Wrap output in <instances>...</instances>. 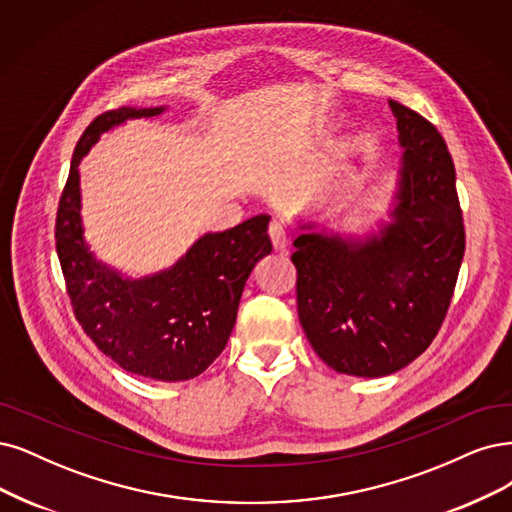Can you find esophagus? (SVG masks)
I'll use <instances>...</instances> for the list:
<instances>
[{
  "mask_svg": "<svg viewBox=\"0 0 512 512\" xmlns=\"http://www.w3.org/2000/svg\"><path fill=\"white\" fill-rule=\"evenodd\" d=\"M268 234H270L274 251H287V246H289V232H287L285 225H282V223H272Z\"/></svg>",
  "mask_w": 512,
  "mask_h": 512,
  "instance_id": "esophagus-1",
  "label": "esophagus"
}]
</instances>
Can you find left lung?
Wrapping results in <instances>:
<instances>
[{
  "label": "left lung",
  "mask_w": 512,
  "mask_h": 512,
  "mask_svg": "<svg viewBox=\"0 0 512 512\" xmlns=\"http://www.w3.org/2000/svg\"><path fill=\"white\" fill-rule=\"evenodd\" d=\"M401 158L388 215L365 234L299 219L297 314L314 352L337 373L384 377L439 333L464 257L456 168L439 130L388 101Z\"/></svg>",
  "instance_id": "obj_1"
}]
</instances>
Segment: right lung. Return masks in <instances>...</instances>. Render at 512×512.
I'll list each match as a JSON object with an SVG mask.
<instances>
[{"label": "right lung", "instance_id": "obj_1", "mask_svg": "<svg viewBox=\"0 0 512 512\" xmlns=\"http://www.w3.org/2000/svg\"><path fill=\"white\" fill-rule=\"evenodd\" d=\"M168 105L122 107L94 120L73 151L56 215V253L82 329L124 371L185 382L223 352L236 325L244 282L272 253L268 215L225 232H206L164 270L141 278L109 266L90 249L82 223L80 162L105 132L156 118Z\"/></svg>", "mask_w": 512, "mask_h": 512}]
</instances>
